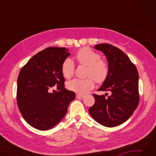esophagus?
I'll return each instance as SVG.
<instances>
[{"instance_id": "esophagus-1", "label": "esophagus", "mask_w": 156, "mask_h": 156, "mask_svg": "<svg viewBox=\"0 0 156 156\" xmlns=\"http://www.w3.org/2000/svg\"><path fill=\"white\" fill-rule=\"evenodd\" d=\"M76 98H78V99H80V98H84L83 95H80V94H76Z\"/></svg>"}]
</instances>
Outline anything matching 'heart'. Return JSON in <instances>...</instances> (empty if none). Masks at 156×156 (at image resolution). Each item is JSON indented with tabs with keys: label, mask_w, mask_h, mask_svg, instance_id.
Here are the masks:
<instances>
[{
	"label": "heart",
	"mask_w": 156,
	"mask_h": 156,
	"mask_svg": "<svg viewBox=\"0 0 156 156\" xmlns=\"http://www.w3.org/2000/svg\"><path fill=\"white\" fill-rule=\"evenodd\" d=\"M76 58L78 63L87 66V79H74L67 83V87L71 91L80 94H86L94 87V80L98 83H102L109 73V66L105 60L100 58L98 53L88 47L79 50L76 54ZM74 71V65L71 59L67 58L62 65V73L65 78L72 76ZM92 77L93 78H92Z\"/></svg>",
	"instance_id": "heart-1"
}]
</instances>
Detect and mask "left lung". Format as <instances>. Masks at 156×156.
<instances>
[{
    "instance_id": "8db88e82",
    "label": "left lung",
    "mask_w": 156,
    "mask_h": 156,
    "mask_svg": "<svg viewBox=\"0 0 156 156\" xmlns=\"http://www.w3.org/2000/svg\"><path fill=\"white\" fill-rule=\"evenodd\" d=\"M94 49L106 56L109 73L98 91H110L111 96L93 94L95 103L89 109L100 125L114 127L126 122L139 103L138 72L122 50L109 44H96Z\"/></svg>"
}]
</instances>
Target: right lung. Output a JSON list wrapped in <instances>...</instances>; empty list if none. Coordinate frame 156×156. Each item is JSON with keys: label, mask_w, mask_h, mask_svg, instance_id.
I'll use <instances>...</instances> for the list:
<instances>
[{"label": "right lung", "mask_w": 156, "mask_h": 156, "mask_svg": "<svg viewBox=\"0 0 156 156\" xmlns=\"http://www.w3.org/2000/svg\"><path fill=\"white\" fill-rule=\"evenodd\" d=\"M71 54L65 47H48L21 69L17 80V104L29 125L41 131L51 129L65 117L73 91L65 88L62 65ZM58 92H51L53 88Z\"/></svg>", "instance_id": "obj_1"}]
</instances>
